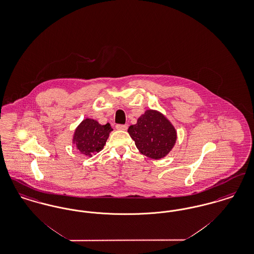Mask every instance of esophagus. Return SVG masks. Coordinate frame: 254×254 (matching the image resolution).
Here are the masks:
<instances>
[{"label":"esophagus","mask_w":254,"mask_h":254,"mask_svg":"<svg viewBox=\"0 0 254 254\" xmlns=\"http://www.w3.org/2000/svg\"><path fill=\"white\" fill-rule=\"evenodd\" d=\"M116 129L118 130H127V125H116Z\"/></svg>","instance_id":"obj_1"}]
</instances>
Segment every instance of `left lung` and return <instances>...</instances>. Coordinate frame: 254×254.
<instances>
[{
    "label": "left lung",
    "mask_w": 254,
    "mask_h": 254,
    "mask_svg": "<svg viewBox=\"0 0 254 254\" xmlns=\"http://www.w3.org/2000/svg\"><path fill=\"white\" fill-rule=\"evenodd\" d=\"M127 132L136 147L146 157L154 160L166 157L177 140V131L169 119L160 111L147 109Z\"/></svg>",
    "instance_id": "left-lung-1"
}]
</instances>
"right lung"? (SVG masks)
I'll return each instance as SVG.
<instances>
[{
	"label": "right lung",
	"instance_id": "add662e5",
	"mask_svg": "<svg viewBox=\"0 0 254 254\" xmlns=\"http://www.w3.org/2000/svg\"><path fill=\"white\" fill-rule=\"evenodd\" d=\"M111 131L112 128L109 123L101 125L94 119L86 118L76 127L72 144L81 154L91 157L104 148Z\"/></svg>",
	"mask_w": 254,
	"mask_h": 254
}]
</instances>
